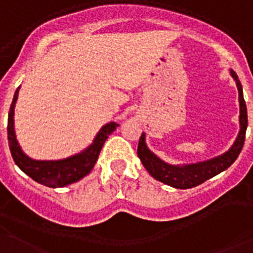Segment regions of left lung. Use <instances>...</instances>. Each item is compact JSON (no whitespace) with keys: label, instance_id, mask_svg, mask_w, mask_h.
Segmentation results:
<instances>
[{"label":"left lung","instance_id":"left-lung-1","mask_svg":"<svg viewBox=\"0 0 253 253\" xmlns=\"http://www.w3.org/2000/svg\"><path fill=\"white\" fill-rule=\"evenodd\" d=\"M231 77L234 78L237 88L239 94V132L238 136L221 156L213 157L211 159L203 161V162L188 163V165H169L163 159L157 157L152 150L148 148L145 143V133H141L137 145V156L145 167L146 171L158 181L172 186L176 189H189L194 188L205 182L206 180L211 179L213 176L218 175L234 163L238 158L246 139V130H247V107H246L243 90H242L241 81L234 71H230Z\"/></svg>","mask_w":253,"mask_h":253}]
</instances>
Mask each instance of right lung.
Instances as JSON below:
<instances>
[{"mask_svg":"<svg viewBox=\"0 0 253 253\" xmlns=\"http://www.w3.org/2000/svg\"><path fill=\"white\" fill-rule=\"evenodd\" d=\"M19 88L20 87H18L15 91L7 120L8 146H10V152L16 166L35 181L44 186H50V188H63V186L84 179V176L88 175L91 169H94L105 140L120 125L116 122L104 125L100 131L96 133L92 143L87 146L86 149L74 156L63 159H55V161L33 159L23 152L22 146L19 145V141L16 139V133H15L14 109L18 100Z\"/></svg>","mask_w":253,"mask_h":253,"instance_id":"obj_1","label":"right lung"}]
</instances>
